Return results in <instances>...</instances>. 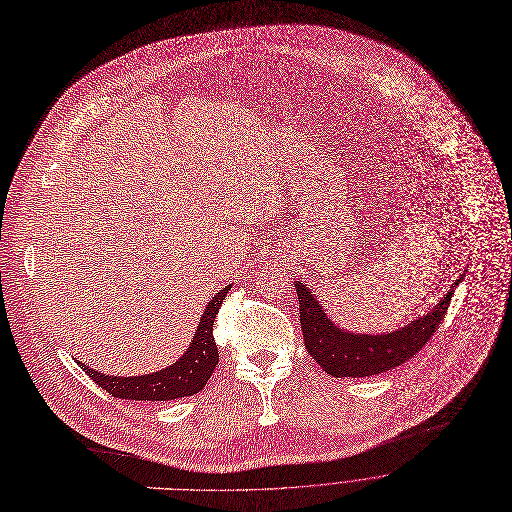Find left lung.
I'll list each match as a JSON object with an SVG mask.
<instances>
[{
  "instance_id": "8db88e82",
  "label": "left lung",
  "mask_w": 512,
  "mask_h": 512,
  "mask_svg": "<svg viewBox=\"0 0 512 512\" xmlns=\"http://www.w3.org/2000/svg\"><path fill=\"white\" fill-rule=\"evenodd\" d=\"M459 282L461 277L455 280L453 288L437 302L433 310L416 316L406 327H400L394 333L382 335H359L339 329L327 312L322 310L306 284L296 282L304 345L312 359L335 378H365L384 374V371L406 363L431 341L447 314L451 296Z\"/></svg>"
}]
</instances>
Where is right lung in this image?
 Instances as JSON below:
<instances>
[{"instance_id":"right-lung-1","label":"right lung","mask_w":512,"mask_h":512,"mask_svg":"<svg viewBox=\"0 0 512 512\" xmlns=\"http://www.w3.org/2000/svg\"><path fill=\"white\" fill-rule=\"evenodd\" d=\"M226 286L220 290L206 306L194 341L190 343L188 351H185L175 363L167 365L161 371H153L147 376H106L96 371L94 367H87L83 363L81 369L94 380L102 390L112 394L114 398L122 400H175L181 396H194L198 394L210 380L212 371L218 365V347L214 343L212 327L214 318L218 314V308L228 294Z\"/></svg>"}]
</instances>
